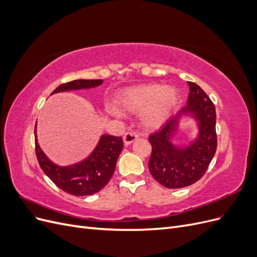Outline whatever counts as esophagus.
<instances>
[{"label":"esophagus","mask_w":257,"mask_h":257,"mask_svg":"<svg viewBox=\"0 0 257 257\" xmlns=\"http://www.w3.org/2000/svg\"><path fill=\"white\" fill-rule=\"evenodd\" d=\"M138 137V134H136L135 132H126L123 136V141L125 143V145H130L133 142H135Z\"/></svg>","instance_id":"obj_1"}]
</instances>
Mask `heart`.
Wrapping results in <instances>:
<instances>
[{"mask_svg":"<svg viewBox=\"0 0 257 257\" xmlns=\"http://www.w3.org/2000/svg\"><path fill=\"white\" fill-rule=\"evenodd\" d=\"M178 102L177 91L169 85L142 84L122 90L115 98L120 109L128 112H141L147 126H158L165 122L174 111ZM113 114L119 112L110 109Z\"/></svg>","mask_w":257,"mask_h":257,"instance_id":"heart-1","label":"heart"}]
</instances>
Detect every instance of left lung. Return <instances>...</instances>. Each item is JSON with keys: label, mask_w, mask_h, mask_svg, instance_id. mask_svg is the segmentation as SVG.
<instances>
[{"label": "left lung", "mask_w": 257, "mask_h": 257, "mask_svg": "<svg viewBox=\"0 0 257 257\" xmlns=\"http://www.w3.org/2000/svg\"><path fill=\"white\" fill-rule=\"evenodd\" d=\"M190 94L182 112H191L199 123L197 142L186 148H175L169 137L177 127L173 116L150 135L152 153L149 170L153 178L168 189H180L198 181L208 169L217 147L215 107L198 84L189 81Z\"/></svg>", "instance_id": "8db88e82"}]
</instances>
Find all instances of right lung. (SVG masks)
I'll return each mask as SVG.
<instances>
[{
  "mask_svg": "<svg viewBox=\"0 0 257 257\" xmlns=\"http://www.w3.org/2000/svg\"><path fill=\"white\" fill-rule=\"evenodd\" d=\"M102 79H79L62 83L53 93L90 89L102 84ZM36 133V126L34 128ZM123 149L122 137L103 135L90 157L73 166H58L48 160L37 144L35 134V152L43 172L58 188L75 196L92 195L102 190L111 179L116 161Z\"/></svg>",
  "mask_w": 257,
  "mask_h": 257,
  "instance_id": "obj_1",
  "label": "right lung"
}]
</instances>
